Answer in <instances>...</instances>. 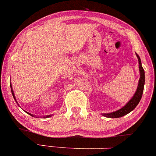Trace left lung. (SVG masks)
<instances>
[{
    "label": "left lung",
    "instance_id": "1",
    "mask_svg": "<svg viewBox=\"0 0 156 156\" xmlns=\"http://www.w3.org/2000/svg\"><path fill=\"white\" fill-rule=\"evenodd\" d=\"M136 56L138 58V61H139V69L140 72V78L139 80V84H138L137 89H136V93L133 95V97L130 99V101L125 105L124 107H122L121 109L118 110V111L114 112L108 113V114H103V115L106 116L108 118H120L122 116L128 114L129 112L133 110L138 105L139 102L140 101L141 97H142L143 92H144V84H145V72L144 69L142 67V64H141V60L140 56L136 54Z\"/></svg>",
    "mask_w": 156,
    "mask_h": 156
}]
</instances>
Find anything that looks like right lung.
<instances>
[{
  "instance_id": "right-lung-1",
  "label": "right lung",
  "mask_w": 156,
  "mask_h": 156,
  "mask_svg": "<svg viewBox=\"0 0 156 156\" xmlns=\"http://www.w3.org/2000/svg\"><path fill=\"white\" fill-rule=\"evenodd\" d=\"M11 87V86H10ZM11 88H12V87H11ZM11 91H12V96H13V97H14V99H15V97H14V94H13V91H12V90H11ZM15 100H16V99H15ZM50 115H48V116H47V117H50Z\"/></svg>"
}]
</instances>
